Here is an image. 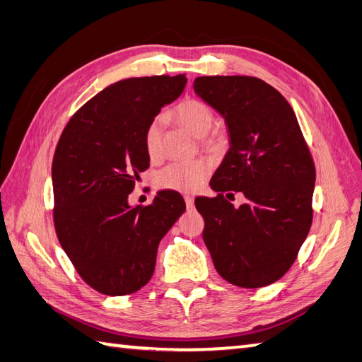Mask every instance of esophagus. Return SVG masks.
<instances>
[{
	"label": "esophagus",
	"instance_id": "1",
	"mask_svg": "<svg viewBox=\"0 0 362 362\" xmlns=\"http://www.w3.org/2000/svg\"><path fill=\"white\" fill-rule=\"evenodd\" d=\"M185 204H187V209H193L194 206V197L193 196H185Z\"/></svg>",
	"mask_w": 362,
	"mask_h": 362
}]
</instances>
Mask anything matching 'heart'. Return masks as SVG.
Wrapping results in <instances>:
<instances>
[{
	"label": "heart",
	"instance_id": "b5f03b06",
	"mask_svg": "<svg viewBox=\"0 0 362 362\" xmlns=\"http://www.w3.org/2000/svg\"><path fill=\"white\" fill-rule=\"evenodd\" d=\"M174 117L196 136H205L214 124L213 109L201 99H185L174 109ZM161 134L163 121L160 117L151 119L144 130V148L148 156L156 160L161 153ZM218 141L214 138L205 140V144L213 146ZM211 171L206 160H179L165 166L157 174V187L161 189L179 191V193H194L201 189Z\"/></svg>",
	"mask_w": 362,
	"mask_h": 362
}]
</instances>
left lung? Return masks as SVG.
<instances>
[{"mask_svg":"<svg viewBox=\"0 0 362 362\" xmlns=\"http://www.w3.org/2000/svg\"><path fill=\"white\" fill-rule=\"evenodd\" d=\"M194 91L224 117L230 149L210 187L197 197L204 241L222 279L263 288L294 264L313 222L316 168L296 113L264 81L252 76H202ZM245 194L235 209L224 192Z\"/></svg>","mask_w":362,"mask_h":362,"instance_id":"left-lung-1","label":"left lung"}]
</instances>
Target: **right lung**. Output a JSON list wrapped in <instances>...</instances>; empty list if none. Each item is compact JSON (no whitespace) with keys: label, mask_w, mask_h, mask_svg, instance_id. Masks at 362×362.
Returning <instances> with one entry per match:
<instances>
[{"label":"right lung","mask_w":362,"mask_h":362,"mask_svg":"<svg viewBox=\"0 0 362 362\" xmlns=\"http://www.w3.org/2000/svg\"><path fill=\"white\" fill-rule=\"evenodd\" d=\"M187 86L185 74L130 78L104 88L66 122L52 158L54 228L74 269L105 296L141 289L157 249L185 211L175 191L149 205L127 197L149 168L144 130Z\"/></svg>","instance_id":"obj_1"}]
</instances>
